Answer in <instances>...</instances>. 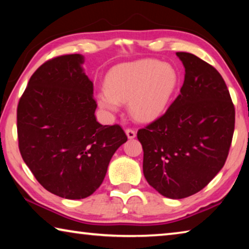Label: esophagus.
<instances>
[{
  "mask_svg": "<svg viewBox=\"0 0 249 249\" xmlns=\"http://www.w3.org/2000/svg\"><path fill=\"white\" fill-rule=\"evenodd\" d=\"M125 133H126V135H127V137L129 138V140H133V138L136 137V132H135V130L132 128H126Z\"/></svg>",
  "mask_w": 249,
  "mask_h": 249,
  "instance_id": "obj_1",
  "label": "esophagus"
}]
</instances>
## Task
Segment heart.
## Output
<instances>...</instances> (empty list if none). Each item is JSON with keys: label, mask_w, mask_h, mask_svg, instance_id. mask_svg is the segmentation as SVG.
<instances>
[{"label": "heart", "mask_w": 249, "mask_h": 249, "mask_svg": "<svg viewBox=\"0 0 249 249\" xmlns=\"http://www.w3.org/2000/svg\"><path fill=\"white\" fill-rule=\"evenodd\" d=\"M179 74L167 62L155 59L121 64L108 71L105 87L96 94L99 105L116 112L121 102L127 101L134 119L142 122L156 120L169 107L179 87Z\"/></svg>", "instance_id": "heart-1"}]
</instances>
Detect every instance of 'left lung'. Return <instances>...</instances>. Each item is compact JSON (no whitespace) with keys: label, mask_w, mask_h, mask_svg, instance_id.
Instances as JSON below:
<instances>
[{"label":"left lung","mask_w":249,"mask_h":249,"mask_svg":"<svg viewBox=\"0 0 249 249\" xmlns=\"http://www.w3.org/2000/svg\"><path fill=\"white\" fill-rule=\"evenodd\" d=\"M185 69L180 94L165 114L137 132L142 171L151 187L170 199L202 190L226 161L235 108L218 71L189 53H177Z\"/></svg>","instance_id":"obj_1"}]
</instances>
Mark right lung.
<instances>
[{
    "label": "right lung",
    "instance_id": "1",
    "mask_svg": "<svg viewBox=\"0 0 249 249\" xmlns=\"http://www.w3.org/2000/svg\"><path fill=\"white\" fill-rule=\"evenodd\" d=\"M83 56L64 54L41 65L18 107L22 158L46 190L65 199L91 196L107 175L112 156L127 136L120 125H101L93 83Z\"/></svg>",
    "mask_w": 249,
    "mask_h": 249
}]
</instances>
